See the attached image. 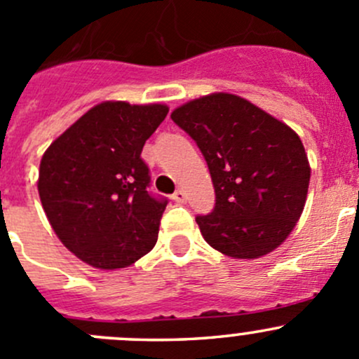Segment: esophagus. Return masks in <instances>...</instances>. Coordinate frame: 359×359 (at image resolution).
I'll return each mask as SVG.
<instances>
[{"label":"esophagus","instance_id":"esophagus-1","mask_svg":"<svg viewBox=\"0 0 359 359\" xmlns=\"http://www.w3.org/2000/svg\"><path fill=\"white\" fill-rule=\"evenodd\" d=\"M172 200L175 201V203H179V205H184V203L187 201V194L184 193L182 189H177L175 193H173V196H172Z\"/></svg>","mask_w":359,"mask_h":359}]
</instances>
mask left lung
<instances>
[{
	"label": "left lung",
	"instance_id": "8db88e82",
	"mask_svg": "<svg viewBox=\"0 0 359 359\" xmlns=\"http://www.w3.org/2000/svg\"><path fill=\"white\" fill-rule=\"evenodd\" d=\"M198 144L215 189V208L198 215L206 243L234 259L280 247L302 215L311 168L288 125L233 93L200 97L172 112Z\"/></svg>",
	"mask_w": 359,
	"mask_h": 359
}]
</instances>
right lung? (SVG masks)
<instances>
[{
	"mask_svg": "<svg viewBox=\"0 0 359 359\" xmlns=\"http://www.w3.org/2000/svg\"><path fill=\"white\" fill-rule=\"evenodd\" d=\"M168 107L102 102L50 144L39 163L43 210L69 252L121 269L153 250L166 198L149 194L142 147Z\"/></svg>",
	"mask_w": 359,
	"mask_h": 359,
	"instance_id": "add662e5",
	"label": "right lung"
}]
</instances>
